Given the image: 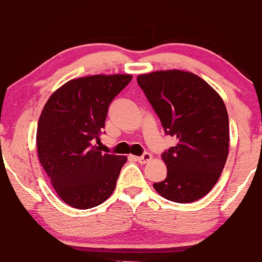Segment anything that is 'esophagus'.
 Listing matches in <instances>:
<instances>
[{
	"mask_svg": "<svg viewBox=\"0 0 262 262\" xmlns=\"http://www.w3.org/2000/svg\"><path fill=\"white\" fill-rule=\"evenodd\" d=\"M151 159H152V155L150 154V152H144L141 156H138L137 160L139 161L140 164H146V162H149Z\"/></svg>",
	"mask_w": 262,
	"mask_h": 262,
	"instance_id": "esophagus-1",
	"label": "esophagus"
}]
</instances>
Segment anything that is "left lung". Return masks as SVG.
<instances>
[{
	"label": "left lung",
	"instance_id": "1",
	"mask_svg": "<svg viewBox=\"0 0 262 262\" xmlns=\"http://www.w3.org/2000/svg\"><path fill=\"white\" fill-rule=\"evenodd\" d=\"M165 133L177 144L161 155L167 167L155 191L166 200L189 203L214 187L229 151V118L221 96L197 75L154 71L137 77Z\"/></svg>",
	"mask_w": 262,
	"mask_h": 262
}]
</instances>
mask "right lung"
Masks as SVG:
<instances>
[{
	"instance_id": "1",
	"label": "right lung",
	"mask_w": 262,
	"mask_h": 262,
	"mask_svg": "<svg viewBox=\"0 0 262 262\" xmlns=\"http://www.w3.org/2000/svg\"><path fill=\"white\" fill-rule=\"evenodd\" d=\"M132 75H92L68 81L47 101L37 128L38 158L58 196L89 209L116 188L127 158L103 154L101 143L108 107Z\"/></svg>"
}]
</instances>
